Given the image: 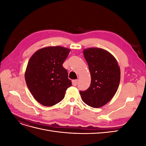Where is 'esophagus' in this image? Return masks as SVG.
<instances>
[{"mask_svg": "<svg viewBox=\"0 0 146 146\" xmlns=\"http://www.w3.org/2000/svg\"><path fill=\"white\" fill-rule=\"evenodd\" d=\"M78 83V80H72V85L74 86H76Z\"/></svg>", "mask_w": 146, "mask_h": 146, "instance_id": "34e87169", "label": "esophagus"}]
</instances>
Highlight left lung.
<instances>
[{"label": "left lung", "mask_w": 146, "mask_h": 146, "mask_svg": "<svg viewBox=\"0 0 146 146\" xmlns=\"http://www.w3.org/2000/svg\"><path fill=\"white\" fill-rule=\"evenodd\" d=\"M88 64L91 81L85 91H80L82 100L93 108H99L111 100L118 89L121 78L120 68L115 58L108 51L100 48L83 50Z\"/></svg>", "instance_id": "obj_1"}]
</instances>
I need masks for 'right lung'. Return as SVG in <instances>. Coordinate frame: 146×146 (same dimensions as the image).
I'll return each instance as SVG.
<instances>
[{
    "instance_id": "obj_1",
    "label": "right lung",
    "mask_w": 146,
    "mask_h": 146,
    "mask_svg": "<svg viewBox=\"0 0 146 146\" xmlns=\"http://www.w3.org/2000/svg\"><path fill=\"white\" fill-rule=\"evenodd\" d=\"M69 52L63 47H47L37 50L29 61L26 83L33 98L44 106L59 103L72 85L68 70L63 66Z\"/></svg>"
}]
</instances>
